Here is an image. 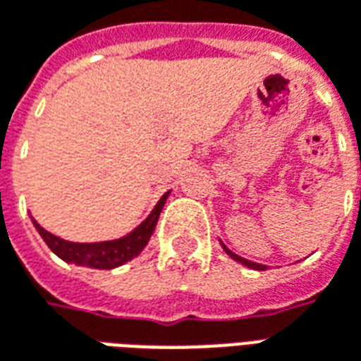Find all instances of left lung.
<instances>
[{
	"instance_id": "left-lung-1",
	"label": "left lung",
	"mask_w": 361,
	"mask_h": 361,
	"mask_svg": "<svg viewBox=\"0 0 361 361\" xmlns=\"http://www.w3.org/2000/svg\"><path fill=\"white\" fill-rule=\"evenodd\" d=\"M222 250L226 251L228 255H230V257L234 259V261H240L242 265L250 267V269H255V271H267V267H265V265H259V263H253V261H247V259H243V257H240V255H235L234 251L228 250V247H226V245H224V243H222Z\"/></svg>"
}]
</instances>
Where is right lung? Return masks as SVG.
<instances>
[{"mask_svg":"<svg viewBox=\"0 0 361 361\" xmlns=\"http://www.w3.org/2000/svg\"><path fill=\"white\" fill-rule=\"evenodd\" d=\"M170 195V191L160 197L157 207L152 209L147 219L142 220L139 226L135 228L133 232H129L119 240H111V242H96V243H75L61 240L58 235L50 234L48 230H44L35 219L32 224L38 230V234L42 235L46 245L50 247L59 259H63L67 263H75V265L90 267V269H116V267L123 265L127 261L137 257L145 245L149 243L150 235L157 228L158 216L162 212L166 199Z\"/></svg>","mask_w":361,"mask_h":361,"instance_id":"right-lung-1","label":"right lung"}]
</instances>
